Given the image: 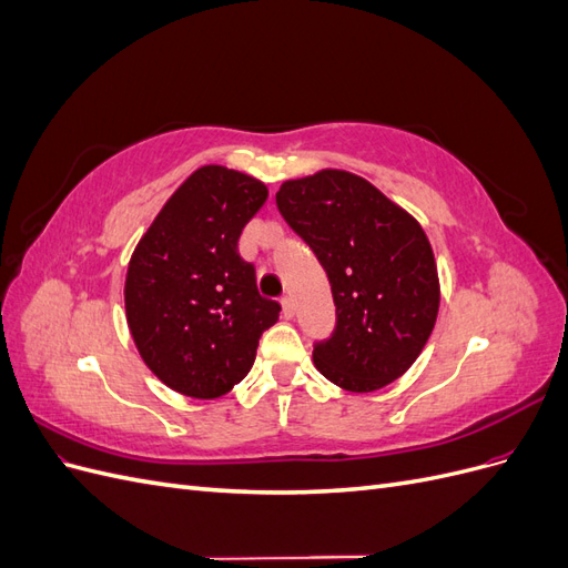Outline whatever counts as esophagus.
<instances>
[{
	"mask_svg": "<svg viewBox=\"0 0 568 568\" xmlns=\"http://www.w3.org/2000/svg\"><path fill=\"white\" fill-rule=\"evenodd\" d=\"M282 313H284L286 320H294L296 305H294V301H291V296H284V298H282Z\"/></svg>",
	"mask_w": 568,
	"mask_h": 568,
	"instance_id": "1",
	"label": "esophagus"
}]
</instances>
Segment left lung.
Wrapping results in <instances>:
<instances>
[{"label":"left lung","instance_id":"obj_1","mask_svg":"<svg viewBox=\"0 0 568 568\" xmlns=\"http://www.w3.org/2000/svg\"><path fill=\"white\" fill-rule=\"evenodd\" d=\"M277 209L332 284L336 329L313 351L317 372L351 393L388 386L415 365L440 305L434 248L417 217L336 168L282 182Z\"/></svg>","mask_w":568,"mask_h":568}]
</instances>
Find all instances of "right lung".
Returning <instances> with one entry per match:
<instances>
[{
    "instance_id": "right-lung-1",
    "label": "right lung",
    "mask_w": 568,
    "mask_h": 568,
    "mask_svg": "<svg viewBox=\"0 0 568 568\" xmlns=\"http://www.w3.org/2000/svg\"><path fill=\"white\" fill-rule=\"evenodd\" d=\"M267 186L225 165H201L165 201L134 246L125 317L136 351L182 395L213 400L251 372L257 338L282 305L263 298L239 236Z\"/></svg>"
}]
</instances>
